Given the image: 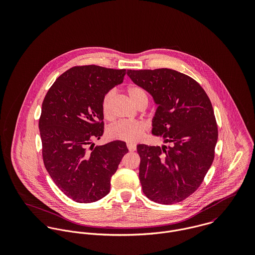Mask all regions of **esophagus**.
<instances>
[{
	"instance_id": "obj_1",
	"label": "esophagus",
	"mask_w": 255,
	"mask_h": 255,
	"mask_svg": "<svg viewBox=\"0 0 255 255\" xmlns=\"http://www.w3.org/2000/svg\"><path fill=\"white\" fill-rule=\"evenodd\" d=\"M127 146L130 152H133L136 150V145H134V144H128Z\"/></svg>"
}]
</instances>
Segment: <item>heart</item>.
<instances>
[{
  "mask_svg": "<svg viewBox=\"0 0 255 255\" xmlns=\"http://www.w3.org/2000/svg\"><path fill=\"white\" fill-rule=\"evenodd\" d=\"M127 93L130 101L137 108H139L141 105H144V104L147 105L148 96L145 90L141 86L130 85L127 88ZM114 95H115L114 91L107 92L103 97L102 105H101L103 117L109 121L114 118L113 109H112ZM146 130H147V127L142 122L122 121L112 126L108 132L110 136L114 139L122 140L128 143H135L142 138V136L145 134Z\"/></svg>",
  "mask_w": 255,
  "mask_h": 255,
  "instance_id": "b5f03b06",
  "label": "heart"
}]
</instances>
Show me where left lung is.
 <instances>
[{"mask_svg":"<svg viewBox=\"0 0 255 255\" xmlns=\"http://www.w3.org/2000/svg\"><path fill=\"white\" fill-rule=\"evenodd\" d=\"M158 105L152 133L171 145H137L139 180L157 203H178L203 182L215 156L218 127L209 97L190 76L171 69L128 70Z\"/></svg>","mask_w":255,"mask_h":255,"instance_id":"1","label":"left lung"}]
</instances>
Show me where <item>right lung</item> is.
Listing matches in <instances>:
<instances>
[{
	"instance_id": "obj_1",
	"label": "right lung",
	"mask_w": 255,
	"mask_h": 255,
	"mask_svg": "<svg viewBox=\"0 0 255 255\" xmlns=\"http://www.w3.org/2000/svg\"><path fill=\"white\" fill-rule=\"evenodd\" d=\"M126 70L76 66L48 90L39 119L42 157L57 186L73 201L90 203L107 195L126 142L94 147L104 132L102 100L124 80Z\"/></svg>"
}]
</instances>
